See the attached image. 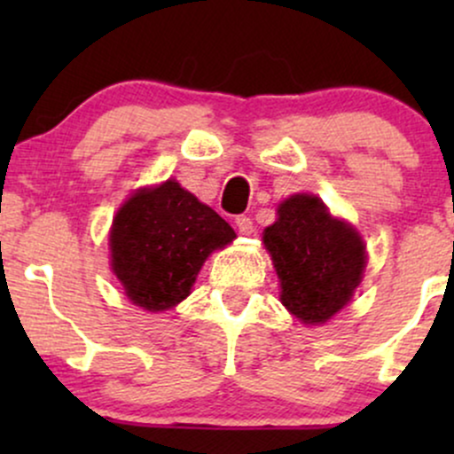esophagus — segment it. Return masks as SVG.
Returning a JSON list of instances; mask_svg holds the SVG:
<instances>
[{
	"label": "esophagus",
	"instance_id": "1",
	"mask_svg": "<svg viewBox=\"0 0 454 454\" xmlns=\"http://www.w3.org/2000/svg\"><path fill=\"white\" fill-rule=\"evenodd\" d=\"M234 223H237L239 232H241V234H252L254 232V223L247 215H237V217H234Z\"/></svg>",
	"mask_w": 454,
	"mask_h": 454
}]
</instances>
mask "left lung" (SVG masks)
Masks as SVG:
<instances>
[{
  "mask_svg": "<svg viewBox=\"0 0 454 454\" xmlns=\"http://www.w3.org/2000/svg\"><path fill=\"white\" fill-rule=\"evenodd\" d=\"M262 241L278 270L281 303L303 325H325L350 303L367 264L364 243L320 198H286Z\"/></svg>",
  "mask_w": 454,
  "mask_h": 454,
  "instance_id": "1",
  "label": "left lung"
}]
</instances>
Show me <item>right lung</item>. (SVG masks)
I'll return each mask as SVG.
<instances>
[{
	"instance_id": "1",
	"label": "right lung",
	"mask_w": 454,
	"mask_h": 454,
	"mask_svg": "<svg viewBox=\"0 0 454 454\" xmlns=\"http://www.w3.org/2000/svg\"><path fill=\"white\" fill-rule=\"evenodd\" d=\"M237 237L226 220L175 179L140 187L111 228V267L126 296L147 311H166L190 296L211 252Z\"/></svg>"
}]
</instances>
